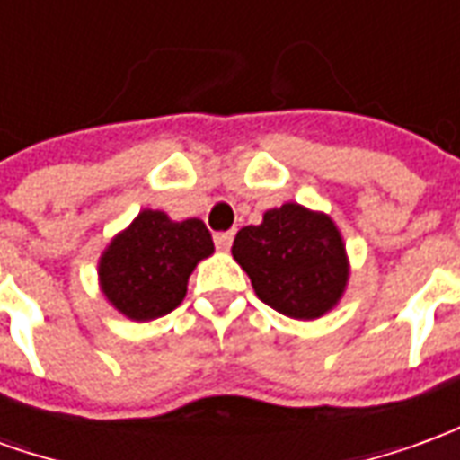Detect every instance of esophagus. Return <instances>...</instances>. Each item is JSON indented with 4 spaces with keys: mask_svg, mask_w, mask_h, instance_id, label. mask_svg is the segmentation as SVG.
<instances>
[{
    "mask_svg": "<svg viewBox=\"0 0 460 460\" xmlns=\"http://www.w3.org/2000/svg\"><path fill=\"white\" fill-rule=\"evenodd\" d=\"M231 241H234V231H219V234H214V243H217L219 251H229Z\"/></svg>",
    "mask_w": 460,
    "mask_h": 460,
    "instance_id": "34e87169",
    "label": "esophagus"
}]
</instances>
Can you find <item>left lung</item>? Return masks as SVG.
<instances>
[{"instance_id":"8db88e82","label":"left lung","mask_w":460,"mask_h":460,"mask_svg":"<svg viewBox=\"0 0 460 460\" xmlns=\"http://www.w3.org/2000/svg\"><path fill=\"white\" fill-rule=\"evenodd\" d=\"M234 261L266 305L293 320H318L338 308L349 259L338 224L298 201L269 209L261 224L236 234Z\"/></svg>"}]
</instances>
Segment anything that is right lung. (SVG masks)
<instances>
[{
  "label": "right lung",
  "instance_id": "obj_1",
  "mask_svg": "<svg viewBox=\"0 0 460 460\" xmlns=\"http://www.w3.org/2000/svg\"><path fill=\"white\" fill-rule=\"evenodd\" d=\"M211 253L214 241L201 219L174 221L160 209H142L98 259L101 293L128 320H157L184 300L191 270Z\"/></svg>",
  "mask_w": 460,
  "mask_h": 460
}]
</instances>
